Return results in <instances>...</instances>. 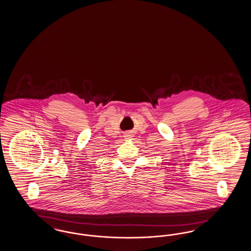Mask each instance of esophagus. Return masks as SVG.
<instances>
[{"label":"esophagus","mask_w":251,"mask_h":251,"mask_svg":"<svg viewBox=\"0 0 251 251\" xmlns=\"http://www.w3.org/2000/svg\"><path fill=\"white\" fill-rule=\"evenodd\" d=\"M126 137H129V136H126Z\"/></svg>","instance_id":"esophagus-1"}]
</instances>
